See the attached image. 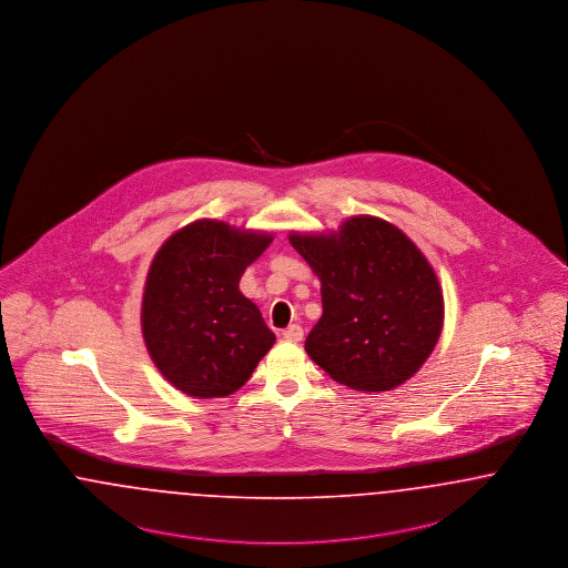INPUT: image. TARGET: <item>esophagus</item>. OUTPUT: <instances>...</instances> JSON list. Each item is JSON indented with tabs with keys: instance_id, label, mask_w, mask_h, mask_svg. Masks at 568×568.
<instances>
[{
	"instance_id": "1",
	"label": "esophagus",
	"mask_w": 568,
	"mask_h": 568,
	"mask_svg": "<svg viewBox=\"0 0 568 568\" xmlns=\"http://www.w3.org/2000/svg\"><path fill=\"white\" fill-rule=\"evenodd\" d=\"M282 335H284V339H286V342H293V344H296V342H301V339H303V328H301L298 324H291Z\"/></svg>"
}]
</instances>
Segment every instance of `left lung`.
I'll list each match as a JSON object with an SVG mask.
<instances>
[{"label": "left lung", "instance_id": "left-lung-1", "mask_svg": "<svg viewBox=\"0 0 568 568\" xmlns=\"http://www.w3.org/2000/svg\"><path fill=\"white\" fill-rule=\"evenodd\" d=\"M321 277L310 358L354 390H390L424 365L444 326L437 275L395 224L354 216L333 235H291Z\"/></svg>", "mask_w": 568, "mask_h": 568}]
</instances>
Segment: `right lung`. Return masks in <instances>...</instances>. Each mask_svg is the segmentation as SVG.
<instances>
[{
	"mask_svg": "<svg viewBox=\"0 0 568 568\" xmlns=\"http://www.w3.org/2000/svg\"><path fill=\"white\" fill-rule=\"evenodd\" d=\"M219 221H197L161 246L150 265L142 331L159 371L184 395H233L275 335L240 280L272 244Z\"/></svg>",
	"mask_w": 568,
	"mask_h": 568,
	"instance_id": "1",
	"label": "right lung"
}]
</instances>
